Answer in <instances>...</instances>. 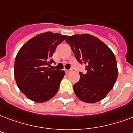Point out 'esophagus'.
Returning <instances> with one entry per match:
<instances>
[{
	"label": "esophagus",
	"instance_id": "34e87169",
	"mask_svg": "<svg viewBox=\"0 0 133 133\" xmlns=\"http://www.w3.org/2000/svg\"><path fill=\"white\" fill-rule=\"evenodd\" d=\"M72 71V70H65V73L66 74H69L70 72Z\"/></svg>",
	"mask_w": 133,
	"mask_h": 133
}]
</instances>
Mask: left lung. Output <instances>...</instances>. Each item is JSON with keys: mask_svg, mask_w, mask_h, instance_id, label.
Segmentation results:
<instances>
[{"mask_svg": "<svg viewBox=\"0 0 133 133\" xmlns=\"http://www.w3.org/2000/svg\"><path fill=\"white\" fill-rule=\"evenodd\" d=\"M79 63L86 64V74L73 85L75 94L86 103H96L109 94L116 81L118 70L116 57L109 47L91 34H75L65 39Z\"/></svg>", "mask_w": 133, "mask_h": 133, "instance_id": "obj_1", "label": "left lung"}]
</instances>
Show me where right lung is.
<instances>
[{"label":"right lung","mask_w":133,"mask_h":133,"mask_svg":"<svg viewBox=\"0 0 133 133\" xmlns=\"http://www.w3.org/2000/svg\"><path fill=\"white\" fill-rule=\"evenodd\" d=\"M65 35L47 31L39 34L21 47L15 58V79L19 90L31 101L47 102L56 94L64 70H51V57Z\"/></svg>","instance_id":"add662e5"}]
</instances>
